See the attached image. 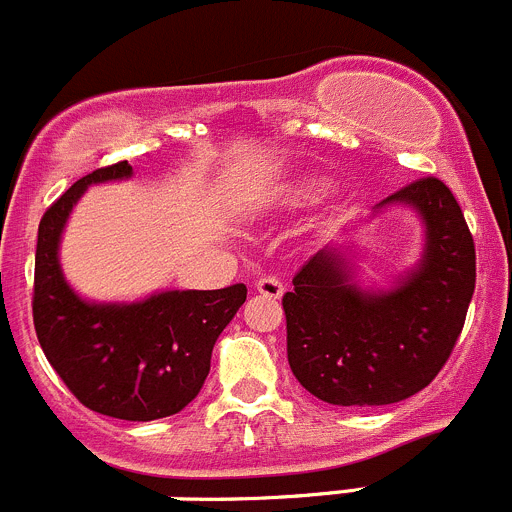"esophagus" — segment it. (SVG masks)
<instances>
[{"label": "esophagus", "mask_w": 512, "mask_h": 512, "mask_svg": "<svg viewBox=\"0 0 512 512\" xmlns=\"http://www.w3.org/2000/svg\"><path fill=\"white\" fill-rule=\"evenodd\" d=\"M255 290L260 295H265V298H272V300H280L285 293L283 283H280L278 278H260L255 283Z\"/></svg>", "instance_id": "obj_1"}]
</instances>
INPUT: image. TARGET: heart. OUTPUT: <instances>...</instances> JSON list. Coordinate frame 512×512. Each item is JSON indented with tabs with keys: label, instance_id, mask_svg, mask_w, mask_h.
<instances>
[{
	"label": "heart",
	"instance_id": "heart-1",
	"mask_svg": "<svg viewBox=\"0 0 512 512\" xmlns=\"http://www.w3.org/2000/svg\"><path fill=\"white\" fill-rule=\"evenodd\" d=\"M323 191H326V181L313 179V176H303V179H295L290 181V184H285L270 202L298 207V204H308L313 202V199H318Z\"/></svg>",
	"mask_w": 512,
	"mask_h": 512
}]
</instances>
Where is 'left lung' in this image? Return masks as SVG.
<instances>
[{"label": "left lung", "instance_id": "8db88e82", "mask_svg": "<svg viewBox=\"0 0 512 512\" xmlns=\"http://www.w3.org/2000/svg\"><path fill=\"white\" fill-rule=\"evenodd\" d=\"M409 207L424 227L422 257L391 288H361L353 242L315 252L285 293L288 364L313 396L338 407L409 399L450 358L475 293V242L452 191L419 179L374 207Z\"/></svg>", "mask_w": 512, "mask_h": 512}]
</instances>
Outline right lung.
I'll list each match as a JSON object with an SVG mask.
<instances>
[{
  "mask_svg": "<svg viewBox=\"0 0 512 512\" xmlns=\"http://www.w3.org/2000/svg\"><path fill=\"white\" fill-rule=\"evenodd\" d=\"M128 161L75 181L45 212L37 232L35 331L47 361L93 412L151 422L181 412L209 374L212 348L247 298L245 285L161 290L133 303H95L70 288L60 240L90 184L131 179Z\"/></svg>",
  "mask_w": 512,
  "mask_h": 512,
  "instance_id": "add662e5",
  "label": "right lung"
}]
</instances>
